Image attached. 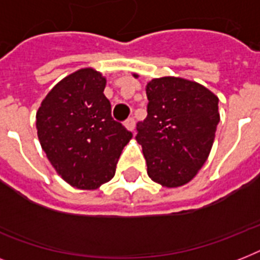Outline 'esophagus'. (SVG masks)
I'll return each instance as SVG.
<instances>
[{"label": "esophagus", "mask_w": 260, "mask_h": 260, "mask_svg": "<svg viewBox=\"0 0 260 260\" xmlns=\"http://www.w3.org/2000/svg\"><path fill=\"white\" fill-rule=\"evenodd\" d=\"M124 125H125L126 129L131 131V132H134L135 125H136V124H135L134 118H128V120H125V121H124Z\"/></svg>", "instance_id": "esophagus-1"}]
</instances>
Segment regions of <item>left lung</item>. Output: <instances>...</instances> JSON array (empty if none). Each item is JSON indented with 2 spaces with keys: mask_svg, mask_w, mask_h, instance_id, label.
<instances>
[{
  "mask_svg": "<svg viewBox=\"0 0 260 260\" xmlns=\"http://www.w3.org/2000/svg\"><path fill=\"white\" fill-rule=\"evenodd\" d=\"M139 78L138 74H134ZM147 118L136 140L147 174L163 187L189 183L209 156L220 121L218 97L204 85L179 77L151 79Z\"/></svg>",
  "mask_w": 260,
  "mask_h": 260,
  "instance_id": "8db88e82",
  "label": "left lung"
}]
</instances>
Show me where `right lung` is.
Returning <instances> with one entry per match:
<instances>
[{"instance_id": "obj_1", "label": "right lung", "mask_w": 260, "mask_h": 260, "mask_svg": "<svg viewBox=\"0 0 260 260\" xmlns=\"http://www.w3.org/2000/svg\"><path fill=\"white\" fill-rule=\"evenodd\" d=\"M106 78L91 67L67 75L48 91L36 112L43 151L73 187L98 189L114 177L132 134L110 114Z\"/></svg>"}]
</instances>
